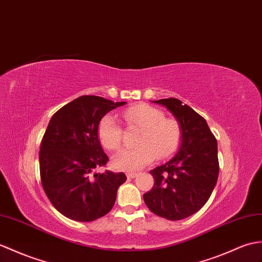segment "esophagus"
<instances>
[{
    "label": "esophagus",
    "mask_w": 262,
    "mask_h": 262,
    "mask_svg": "<svg viewBox=\"0 0 262 262\" xmlns=\"http://www.w3.org/2000/svg\"><path fill=\"white\" fill-rule=\"evenodd\" d=\"M137 175H138L137 173H134V172H132V173H127V178H128V179H135Z\"/></svg>",
    "instance_id": "1"
}]
</instances>
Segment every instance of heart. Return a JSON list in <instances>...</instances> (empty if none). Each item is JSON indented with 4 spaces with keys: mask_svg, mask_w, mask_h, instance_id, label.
Masks as SVG:
<instances>
[{
    "mask_svg": "<svg viewBox=\"0 0 262 262\" xmlns=\"http://www.w3.org/2000/svg\"><path fill=\"white\" fill-rule=\"evenodd\" d=\"M128 128L141 129L136 148L123 149L114 156V166L120 171H135L155 159L164 160L179 149L183 129L176 119L166 118L161 109L148 105H135L121 112ZM97 135L100 144L108 150H117L123 142L124 130L114 116L107 115L98 125Z\"/></svg>",
    "mask_w": 262,
    "mask_h": 262,
    "instance_id": "b5f03b06",
    "label": "heart"
}]
</instances>
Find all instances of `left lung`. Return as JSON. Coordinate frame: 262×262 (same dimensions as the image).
Wrapping results in <instances>:
<instances>
[{
	"label": "left lung",
	"instance_id": "obj_1",
	"mask_svg": "<svg viewBox=\"0 0 262 262\" xmlns=\"http://www.w3.org/2000/svg\"><path fill=\"white\" fill-rule=\"evenodd\" d=\"M171 112L183 129V138L171 161L151 169L154 186L144 202L154 214L178 221L208 202L219 176L217 144L205 119L176 98L154 100Z\"/></svg>",
	"mask_w": 262,
	"mask_h": 262
}]
</instances>
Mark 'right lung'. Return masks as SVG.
<instances>
[{
  "label": "right lung",
  "mask_w": 262,
  "mask_h": 262,
  "mask_svg": "<svg viewBox=\"0 0 262 262\" xmlns=\"http://www.w3.org/2000/svg\"><path fill=\"white\" fill-rule=\"evenodd\" d=\"M125 103L81 96L49 121L39 151L41 183L54 208L71 220L90 222L106 215L127 180L124 173H95L109 161L97 135L99 121Z\"/></svg>",
  "instance_id": "obj_1"
}]
</instances>
